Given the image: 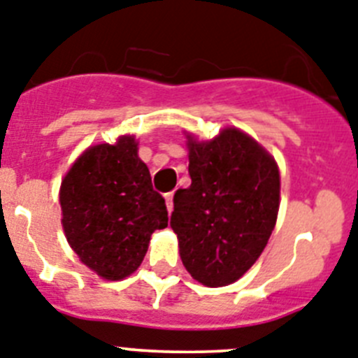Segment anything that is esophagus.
<instances>
[{
    "label": "esophagus",
    "mask_w": 358,
    "mask_h": 358,
    "mask_svg": "<svg viewBox=\"0 0 358 358\" xmlns=\"http://www.w3.org/2000/svg\"><path fill=\"white\" fill-rule=\"evenodd\" d=\"M164 198H166L167 212H171L173 210V192H167V194H164Z\"/></svg>",
    "instance_id": "esophagus-1"
}]
</instances>
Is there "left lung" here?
Segmentation results:
<instances>
[{"mask_svg": "<svg viewBox=\"0 0 358 358\" xmlns=\"http://www.w3.org/2000/svg\"><path fill=\"white\" fill-rule=\"evenodd\" d=\"M191 187L175 192L171 228L194 280L223 287L266 248L280 207V173L255 139L224 128L212 141L187 135Z\"/></svg>", "mask_w": 358, "mask_h": 358, "instance_id": "1", "label": "left lung"}]
</instances>
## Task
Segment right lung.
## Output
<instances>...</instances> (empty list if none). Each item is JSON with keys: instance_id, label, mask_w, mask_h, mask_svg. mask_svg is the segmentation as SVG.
<instances>
[{"instance_id": "right-lung-1", "label": "right lung", "mask_w": 358, "mask_h": 358, "mask_svg": "<svg viewBox=\"0 0 358 358\" xmlns=\"http://www.w3.org/2000/svg\"><path fill=\"white\" fill-rule=\"evenodd\" d=\"M137 150L134 135L91 146L60 185L67 243L105 280L131 275L146 255L151 234L166 228L169 219Z\"/></svg>"}]
</instances>
